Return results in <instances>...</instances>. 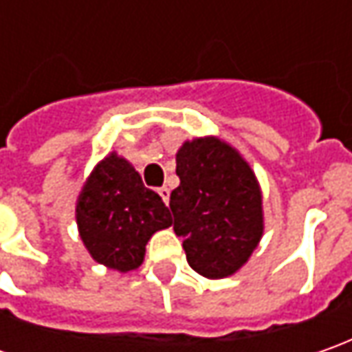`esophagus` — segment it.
<instances>
[{"label": "esophagus", "mask_w": 352, "mask_h": 352, "mask_svg": "<svg viewBox=\"0 0 352 352\" xmlns=\"http://www.w3.org/2000/svg\"><path fill=\"white\" fill-rule=\"evenodd\" d=\"M158 196L162 197V201L164 204H168V199H170V190L166 188V186H162V188H158Z\"/></svg>", "instance_id": "esophagus-1"}]
</instances>
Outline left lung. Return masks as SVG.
Here are the masks:
<instances>
[{
  "mask_svg": "<svg viewBox=\"0 0 352 352\" xmlns=\"http://www.w3.org/2000/svg\"><path fill=\"white\" fill-rule=\"evenodd\" d=\"M176 174L180 186L170 194V210L188 264L206 278L231 276L263 236V196L252 170L211 137L184 142Z\"/></svg>",
  "mask_w": 352,
  "mask_h": 352,
  "instance_id": "left-lung-1",
  "label": "left lung"
}]
</instances>
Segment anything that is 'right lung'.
<instances>
[{"label":"right lung","instance_id":"add662e5","mask_svg":"<svg viewBox=\"0 0 352 352\" xmlns=\"http://www.w3.org/2000/svg\"><path fill=\"white\" fill-rule=\"evenodd\" d=\"M80 236L94 261L113 270H135L156 231L172 225L168 208L144 188L125 158L109 155L96 166L78 197Z\"/></svg>","mask_w":352,"mask_h":352}]
</instances>
